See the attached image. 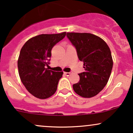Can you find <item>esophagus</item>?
<instances>
[{
	"instance_id": "34e87169",
	"label": "esophagus",
	"mask_w": 133,
	"mask_h": 133,
	"mask_svg": "<svg viewBox=\"0 0 133 133\" xmlns=\"http://www.w3.org/2000/svg\"><path fill=\"white\" fill-rule=\"evenodd\" d=\"M64 74H65V75L66 76H69L70 74H71V72H64Z\"/></svg>"
}]
</instances>
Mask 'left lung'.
Instances as JSON below:
<instances>
[{"instance_id": "8db88e82", "label": "left lung", "mask_w": 133, "mask_h": 133, "mask_svg": "<svg viewBox=\"0 0 133 133\" xmlns=\"http://www.w3.org/2000/svg\"><path fill=\"white\" fill-rule=\"evenodd\" d=\"M76 49L84 72L78 74L80 79L74 84V91L84 98L98 94L105 87L113 67L111 52L106 42L99 36L87 33H67Z\"/></svg>"}]
</instances>
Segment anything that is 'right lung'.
Instances as JSON below:
<instances>
[{
	"label": "right lung",
	"instance_id": "obj_1",
	"mask_svg": "<svg viewBox=\"0 0 133 133\" xmlns=\"http://www.w3.org/2000/svg\"><path fill=\"white\" fill-rule=\"evenodd\" d=\"M66 32L42 34L29 39L20 51L17 67L21 82L34 97L46 99L53 95L63 72L45 68L54 46L65 37Z\"/></svg>",
	"mask_w": 133,
	"mask_h": 133
}]
</instances>
